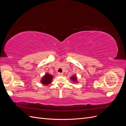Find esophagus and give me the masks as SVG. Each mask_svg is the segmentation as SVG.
Wrapping results in <instances>:
<instances>
[{
    "instance_id": "1",
    "label": "esophagus",
    "mask_w": 126,
    "mask_h": 126,
    "mask_svg": "<svg viewBox=\"0 0 126 126\" xmlns=\"http://www.w3.org/2000/svg\"><path fill=\"white\" fill-rule=\"evenodd\" d=\"M58 75V76H63V73H60V72H59Z\"/></svg>"
}]
</instances>
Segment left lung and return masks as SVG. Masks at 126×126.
I'll list each match as a JSON object with an SVG mask.
<instances>
[{
    "instance_id": "1",
    "label": "left lung",
    "mask_w": 126,
    "mask_h": 126,
    "mask_svg": "<svg viewBox=\"0 0 126 126\" xmlns=\"http://www.w3.org/2000/svg\"><path fill=\"white\" fill-rule=\"evenodd\" d=\"M71 79L72 80H74V81H75L76 80V77H75H75H71Z\"/></svg>"
}]
</instances>
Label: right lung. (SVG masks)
Segmentation results:
<instances>
[{"mask_svg":"<svg viewBox=\"0 0 126 126\" xmlns=\"http://www.w3.org/2000/svg\"><path fill=\"white\" fill-rule=\"evenodd\" d=\"M52 76L48 74H47L45 76V77L43 78V80H42V83L45 85H48L49 83L51 82V81L52 80Z\"/></svg>","mask_w":126,"mask_h":126,"instance_id":"add662e5","label":"right lung"}]
</instances>
